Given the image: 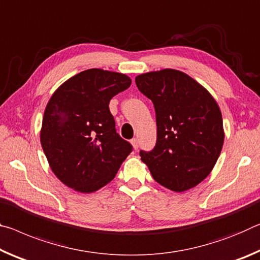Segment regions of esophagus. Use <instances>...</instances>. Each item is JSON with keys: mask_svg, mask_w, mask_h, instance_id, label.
<instances>
[{"mask_svg": "<svg viewBox=\"0 0 260 260\" xmlns=\"http://www.w3.org/2000/svg\"><path fill=\"white\" fill-rule=\"evenodd\" d=\"M131 144H133V146H134V148H135V150H137V148H138V139L137 138H133V139H131Z\"/></svg>", "mask_w": 260, "mask_h": 260, "instance_id": "esophagus-1", "label": "esophagus"}]
</instances>
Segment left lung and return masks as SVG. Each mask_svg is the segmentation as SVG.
Wrapping results in <instances>:
<instances>
[{"label":"left lung","mask_w":260,"mask_h":260,"mask_svg":"<svg viewBox=\"0 0 260 260\" xmlns=\"http://www.w3.org/2000/svg\"><path fill=\"white\" fill-rule=\"evenodd\" d=\"M155 110L156 143L139 155L154 180L176 192L207 177L223 145L222 116L210 93L184 72L165 69L136 77Z\"/></svg>","instance_id":"8db88e82"}]
</instances>
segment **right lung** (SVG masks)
<instances>
[{"label":"right lung","mask_w":260,"mask_h":260,"mask_svg":"<svg viewBox=\"0 0 260 260\" xmlns=\"http://www.w3.org/2000/svg\"><path fill=\"white\" fill-rule=\"evenodd\" d=\"M131 85L127 76L101 69L79 72L47 105L40 140L55 175L90 193L116 175L133 145L116 133L109 101Z\"/></svg>","instance_id":"obj_1"}]
</instances>
